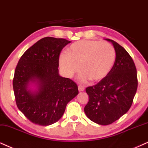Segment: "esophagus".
Segmentation results:
<instances>
[{
    "label": "esophagus",
    "instance_id": "esophagus-1",
    "mask_svg": "<svg viewBox=\"0 0 148 148\" xmlns=\"http://www.w3.org/2000/svg\"><path fill=\"white\" fill-rule=\"evenodd\" d=\"M84 90H85V87H84L83 86H81V85L78 86V91H79L80 92H81V91H83Z\"/></svg>",
    "mask_w": 148,
    "mask_h": 148
}]
</instances>
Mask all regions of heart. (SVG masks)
<instances>
[{
    "label": "heart",
    "mask_w": 148,
    "mask_h": 148,
    "mask_svg": "<svg viewBox=\"0 0 148 148\" xmlns=\"http://www.w3.org/2000/svg\"><path fill=\"white\" fill-rule=\"evenodd\" d=\"M59 59L65 76L72 78L80 72L78 80L98 83L106 78L115 65L116 53L111 44L96 40H81L73 43Z\"/></svg>",
    "instance_id": "1"
}]
</instances>
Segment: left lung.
<instances>
[{"label": "left lung", "mask_w": 148, "mask_h": 148, "mask_svg": "<svg viewBox=\"0 0 148 148\" xmlns=\"http://www.w3.org/2000/svg\"><path fill=\"white\" fill-rule=\"evenodd\" d=\"M105 40L115 48V65L106 78L86 89L89 100L84 108L88 118L100 125L111 124L128 111L138 85L135 65L128 52L115 41Z\"/></svg>", "instance_id": "8db88e82"}]
</instances>
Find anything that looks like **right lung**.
<instances>
[{
    "mask_svg": "<svg viewBox=\"0 0 148 148\" xmlns=\"http://www.w3.org/2000/svg\"><path fill=\"white\" fill-rule=\"evenodd\" d=\"M47 37L30 47L18 61L13 87L18 108L31 122L49 126L64 113L78 93L76 84L59 74L61 50L70 43Z\"/></svg>",
    "mask_w": 148,
    "mask_h": 148,
    "instance_id": "right-lung-1",
    "label": "right lung"
}]
</instances>
